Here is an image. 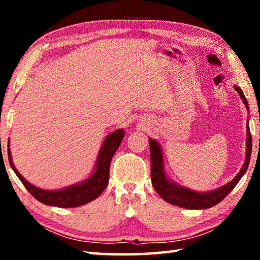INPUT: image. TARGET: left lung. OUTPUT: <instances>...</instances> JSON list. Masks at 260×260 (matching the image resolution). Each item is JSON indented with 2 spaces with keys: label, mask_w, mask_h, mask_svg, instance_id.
<instances>
[{
  "label": "left lung",
  "mask_w": 260,
  "mask_h": 260,
  "mask_svg": "<svg viewBox=\"0 0 260 260\" xmlns=\"http://www.w3.org/2000/svg\"><path fill=\"white\" fill-rule=\"evenodd\" d=\"M235 90L240 94L242 101L245 104L246 109H249L248 101H246L243 91L240 87L234 86ZM246 157L244 165L242 166L240 173L232 180L230 183L225 184V186L220 187L215 190L209 191V192H197L193 191L191 189L184 188L171 182L167 180L164 173V166H162V155L159 144H158L155 140L149 139V144H150V164H151V182L152 186L155 188L158 195H159L162 200L166 201L167 203L180 206V208L184 209H191V210H201V209H208L212 208V206L217 205L219 202H221L225 197L230 193L233 189L243 177L245 171L248 170L250 157H251V149H252V138L251 133H250L249 124H246Z\"/></svg>",
  "instance_id": "left-lung-1"
}]
</instances>
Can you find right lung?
I'll return each instance as SVG.
<instances>
[{"label": "right lung", "instance_id": "obj_1", "mask_svg": "<svg viewBox=\"0 0 260 260\" xmlns=\"http://www.w3.org/2000/svg\"><path fill=\"white\" fill-rule=\"evenodd\" d=\"M124 131L117 129L116 132L110 134L107 140L104 141L102 148H101L98 162H96V169L91 177L86 180L85 182L74 184L69 188L60 189V190H43L30 184L27 180L23 178L14 165L11 159L10 149H8L9 162L12 170L15 171L17 177L25 186V188L30 192V195L35 197L39 202L43 204L57 206V208H77L83 204L89 203L102 193L109 182V172H110V162L117 149L119 148L122 139H124Z\"/></svg>", "mask_w": 260, "mask_h": 260}]
</instances>
